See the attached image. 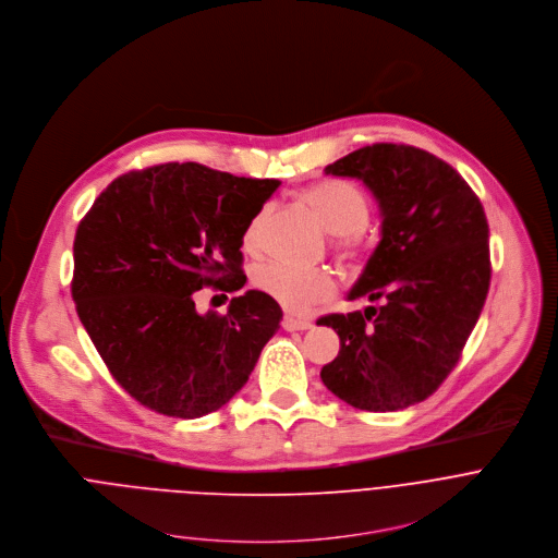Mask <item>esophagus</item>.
<instances>
[{
	"label": "esophagus",
	"mask_w": 558,
	"mask_h": 558,
	"mask_svg": "<svg viewBox=\"0 0 558 558\" xmlns=\"http://www.w3.org/2000/svg\"><path fill=\"white\" fill-rule=\"evenodd\" d=\"M281 327L288 329V331H299V329L303 331V329H310V327H312V320H310V318H294V316L286 314L283 320H281Z\"/></svg>",
	"instance_id": "esophagus-1"
}]
</instances>
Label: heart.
Segmentation results:
<instances>
[{"instance_id": "1", "label": "heart", "mask_w": 558, "mask_h": 558, "mask_svg": "<svg viewBox=\"0 0 558 558\" xmlns=\"http://www.w3.org/2000/svg\"><path fill=\"white\" fill-rule=\"evenodd\" d=\"M320 225L331 233V251L350 264H359L367 253L365 227L372 215L369 195L348 180H318L299 193ZM270 206H262L244 231V248L257 251ZM253 283L259 292L290 312H305L337 292V281L327 270H301L286 264H264L255 270Z\"/></svg>"}]
</instances>
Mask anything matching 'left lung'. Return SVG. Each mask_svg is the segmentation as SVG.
Masks as SVG:
<instances>
[{
    "mask_svg": "<svg viewBox=\"0 0 558 558\" xmlns=\"http://www.w3.org/2000/svg\"><path fill=\"white\" fill-rule=\"evenodd\" d=\"M325 173L374 191L383 240L350 292L380 305L316 320L341 339L320 380L363 411L407 409L449 378L482 314L493 272L484 206L449 162L411 145L374 143Z\"/></svg>",
    "mask_w": 558,
    "mask_h": 558,
    "instance_id": "left-lung-1",
    "label": "left lung"
}]
</instances>
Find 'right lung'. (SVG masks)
Returning a JSON list of instances; mask_svg holds the SVG:
<instances>
[{
    "instance_id": "obj_1",
    "label": "right lung",
    "mask_w": 558,
    "mask_h": 558,
    "mask_svg": "<svg viewBox=\"0 0 558 558\" xmlns=\"http://www.w3.org/2000/svg\"><path fill=\"white\" fill-rule=\"evenodd\" d=\"M277 186L165 162L119 175L81 219L76 314L109 374L143 407L193 420L246 385L279 329V303L248 290L227 314H197L193 292L244 288V231Z\"/></svg>"
}]
</instances>
